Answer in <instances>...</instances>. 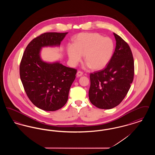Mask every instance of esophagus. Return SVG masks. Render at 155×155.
Listing matches in <instances>:
<instances>
[{
    "mask_svg": "<svg viewBox=\"0 0 155 155\" xmlns=\"http://www.w3.org/2000/svg\"><path fill=\"white\" fill-rule=\"evenodd\" d=\"M77 77H81V76H82V74H83V73H82V71H77Z\"/></svg>",
    "mask_w": 155,
    "mask_h": 155,
    "instance_id": "1",
    "label": "esophagus"
}]
</instances>
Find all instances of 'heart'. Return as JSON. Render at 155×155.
Masks as SVG:
<instances>
[{
	"label": "heart",
	"instance_id": "heart-1",
	"mask_svg": "<svg viewBox=\"0 0 155 155\" xmlns=\"http://www.w3.org/2000/svg\"><path fill=\"white\" fill-rule=\"evenodd\" d=\"M114 47V41L109 37L98 33H80L74 38V45H68L67 53L72 65L78 63L84 55L87 66L99 70L110 62Z\"/></svg>",
	"mask_w": 155,
	"mask_h": 155
}]
</instances>
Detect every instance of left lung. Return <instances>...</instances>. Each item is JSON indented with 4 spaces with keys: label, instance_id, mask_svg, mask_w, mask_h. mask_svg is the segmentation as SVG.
<instances>
[{
    "label": "left lung",
    "instance_id": "1",
    "mask_svg": "<svg viewBox=\"0 0 155 155\" xmlns=\"http://www.w3.org/2000/svg\"><path fill=\"white\" fill-rule=\"evenodd\" d=\"M116 46L110 62L103 70L90 73L89 99L102 109L117 106L124 99L133 82L134 61L128 44L114 33Z\"/></svg>",
    "mask_w": 155,
    "mask_h": 155
}]
</instances>
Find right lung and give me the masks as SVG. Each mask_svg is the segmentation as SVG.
Instances as JSON below:
<instances>
[{
	"mask_svg": "<svg viewBox=\"0 0 155 155\" xmlns=\"http://www.w3.org/2000/svg\"><path fill=\"white\" fill-rule=\"evenodd\" d=\"M67 32H45L33 39L23 53L20 76L25 92L37 107L46 111L61 108L68 100V92L77 70L59 63L44 62L41 48L60 45Z\"/></svg>",
	"mask_w": 155,
	"mask_h": 155,
	"instance_id": "add662e5",
	"label": "right lung"
}]
</instances>
